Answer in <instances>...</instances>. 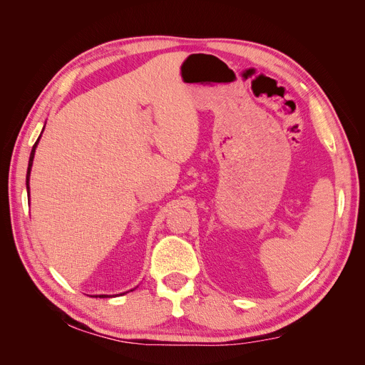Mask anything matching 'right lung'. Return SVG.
<instances>
[{
  "mask_svg": "<svg viewBox=\"0 0 365 365\" xmlns=\"http://www.w3.org/2000/svg\"><path fill=\"white\" fill-rule=\"evenodd\" d=\"M41 137V135H39ZM38 141L39 138L36 140L35 145H33V149H31V153H30V160H29V169H27V192H29V178H30V170H31V164H33V157H35V150H36V146H38ZM98 297H108V295H98Z\"/></svg>",
  "mask_w": 365,
  "mask_h": 365,
  "instance_id": "right-lung-1",
  "label": "right lung"
}]
</instances>
